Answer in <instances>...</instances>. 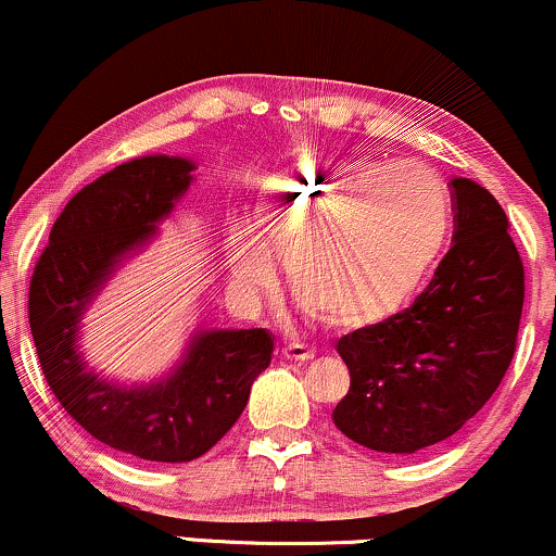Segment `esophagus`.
I'll return each instance as SVG.
<instances>
[{"label": "esophagus", "instance_id": "esophagus-1", "mask_svg": "<svg viewBox=\"0 0 556 556\" xmlns=\"http://www.w3.org/2000/svg\"><path fill=\"white\" fill-rule=\"evenodd\" d=\"M282 355L292 363H305V361L314 358V348H308V344H300V342H285Z\"/></svg>", "mask_w": 556, "mask_h": 556}]
</instances>
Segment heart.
<instances>
[{
    "label": "heart",
    "mask_w": 556,
    "mask_h": 556,
    "mask_svg": "<svg viewBox=\"0 0 556 556\" xmlns=\"http://www.w3.org/2000/svg\"><path fill=\"white\" fill-rule=\"evenodd\" d=\"M450 227V195L433 172L303 151L261 177L253 235L235 229L229 269L240 290H264L269 253H279L311 316L361 329L416 295Z\"/></svg>",
    "instance_id": "obj_1"
}]
</instances>
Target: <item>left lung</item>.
<instances>
[{"instance_id":"obj_1","label":"left lung","mask_w":556,"mask_h":556,"mask_svg":"<svg viewBox=\"0 0 556 556\" xmlns=\"http://www.w3.org/2000/svg\"><path fill=\"white\" fill-rule=\"evenodd\" d=\"M455 245L410 308L337 342L350 389L331 413L344 437L413 455L457 433L507 374L526 274L507 214L486 188L455 177Z\"/></svg>"}]
</instances>
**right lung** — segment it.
<instances>
[{
  "label": "right lung",
  "mask_w": 556,
  "mask_h": 556,
  "mask_svg": "<svg viewBox=\"0 0 556 556\" xmlns=\"http://www.w3.org/2000/svg\"><path fill=\"white\" fill-rule=\"evenodd\" d=\"M193 169L190 159L151 154L86 185L54 222L28 292L38 361L60 405L99 442L151 463L206 455L274 355L266 329H195L167 374L136 384L96 371L83 355V316L119 266L156 240Z\"/></svg>",
  "instance_id": "right-lung-1"
}]
</instances>
